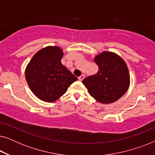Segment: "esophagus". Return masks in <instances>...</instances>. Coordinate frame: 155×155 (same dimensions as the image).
Returning a JSON list of instances; mask_svg holds the SVG:
<instances>
[{
  "instance_id": "34e87169",
  "label": "esophagus",
  "mask_w": 155,
  "mask_h": 155,
  "mask_svg": "<svg viewBox=\"0 0 155 155\" xmlns=\"http://www.w3.org/2000/svg\"><path fill=\"white\" fill-rule=\"evenodd\" d=\"M84 78V75H81L79 78H78V80H79L80 81H82V80H83Z\"/></svg>"
}]
</instances>
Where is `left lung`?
Returning a JSON list of instances; mask_svg holds the SVG:
<instances>
[{"label":"left lung","mask_w":155,"mask_h":155,"mask_svg":"<svg viewBox=\"0 0 155 155\" xmlns=\"http://www.w3.org/2000/svg\"><path fill=\"white\" fill-rule=\"evenodd\" d=\"M99 70L95 75L82 80L90 94L101 104L117 101L130 86V75L127 65L115 53L104 51L94 57Z\"/></svg>","instance_id":"left-lung-1"}]
</instances>
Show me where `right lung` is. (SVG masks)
Masks as SVG:
<instances>
[{
    "label": "right lung",
    "mask_w": 155,
    "mask_h": 155,
    "mask_svg": "<svg viewBox=\"0 0 155 155\" xmlns=\"http://www.w3.org/2000/svg\"><path fill=\"white\" fill-rule=\"evenodd\" d=\"M63 51L58 46H46L36 53L25 69L29 88L39 99L54 102L78 80L62 63Z\"/></svg>",
    "instance_id": "right-lung-1"
}]
</instances>
